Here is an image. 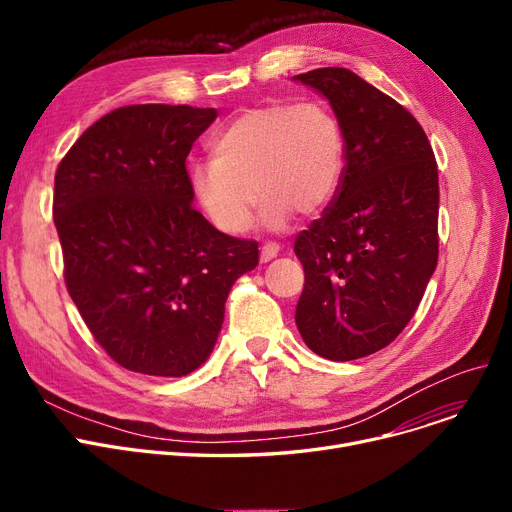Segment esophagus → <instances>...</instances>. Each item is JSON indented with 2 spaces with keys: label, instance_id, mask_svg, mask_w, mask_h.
Listing matches in <instances>:
<instances>
[{
  "label": "esophagus",
  "instance_id": "1",
  "mask_svg": "<svg viewBox=\"0 0 512 512\" xmlns=\"http://www.w3.org/2000/svg\"><path fill=\"white\" fill-rule=\"evenodd\" d=\"M278 253H280V247L276 245V242H265V245L261 247L259 259H261V263H267V261H272L274 257H278Z\"/></svg>",
  "mask_w": 512,
  "mask_h": 512
}]
</instances>
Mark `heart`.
Masks as SVG:
<instances>
[{
    "label": "heart",
    "instance_id": "obj_1",
    "mask_svg": "<svg viewBox=\"0 0 512 512\" xmlns=\"http://www.w3.org/2000/svg\"><path fill=\"white\" fill-rule=\"evenodd\" d=\"M344 170V137L334 112L319 101L251 107L211 143V159L191 170L193 195L205 218L224 234L253 222L280 230L292 211L324 209Z\"/></svg>",
    "mask_w": 512,
    "mask_h": 512
}]
</instances>
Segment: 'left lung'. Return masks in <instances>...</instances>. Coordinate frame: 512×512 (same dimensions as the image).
Here are the masks:
<instances>
[{"instance_id":"left-lung-1","label":"left lung","mask_w":512,"mask_h":512,"mask_svg":"<svg viewBox=\"0 0 512 512\" xmlns=\"http://www.w3.org/2000/svg\"><path fill=\"white\" fill-rule=\"evenodd\" d=\"M294 80L324 95L344 137L332 203L294 240L305 270L297 328L330 361L388 346L415 315L438 265V164L421 124L346 68Z\"/></svg>"}]
</instances>
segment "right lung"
Instances as JSON below:
<instances>
[{
  "label": "right lung",
  "instance_id": "1",
  "mask_svg": "<svg viewBox=\"0 0 512 512\" xmlns=\"http://www.w3.org/2000/svg\"><path fill=\"white\" fill-rule=\"evenodd\" d=\"M213 107L126 105L70 147L53 222L64 280L118 365L182 378L211 355L232 284L259 263L255 240L215 230L193 207L186 157Z\"/></svg>",
  "mask_w": 512,
  "mask_h": 512
}]
</instances>
